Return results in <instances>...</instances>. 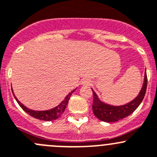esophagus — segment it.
<instances>
[{
  "instance_id": "1",
  "label": "esophagus",
  "mask_w": 157,
  "mask_h": 157,
  "mask_svg": "<svg viewBox=\"0 0 157 157\" xmlns=\"http://www.w3.org/2000/svg\"><path fill=\"white\" fill-rule=\"evenodd\" d=\"M91 81L89 79H83L82 81V85L84 86H91Z\"/></svg>"
}]
</instances>
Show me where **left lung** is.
<instances>
[{"mask_svg":"<svg viewBox=\"0 0 157 157\" xmlns=\"http://www.w3.org/2000/svg\"><path fill=\"white\" fill-rule=\"evenodd\" d=\"M147 87V73H145L144 82L143 87L140 90L139 95L132 100L129 103L122 105H111L105 102L100 101L98 95L95 92H93V103H92V110L94 115L99 120L106 122H114L127 117L132 114L140 105L146 94Z\"/></svg>","mask_w":157,"mask_h":157,"instance_id":"8db88e82","label":"left lung"}]
</instances>
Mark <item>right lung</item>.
<instances>
[{"instance_id": "obj_1", "label": "right lung", "mask_w": 157, "mask_h": 157, "mask_svg": "<svg viewBox=\"0 0 157 157\" xmlns=\"http://www.w3.org/2000/svg\"><path fill=\"white\" fill-rule=\"evenodd\" d=\"M75 89H74V90L71 91V92H69V93L66 95L65 99H64L59 105H57V106L55 107V108L52 109L44 110V111H35V110L30 109L27 108V107H25L23 104L21 103V102L18 101V99L16 98L14 92H13V89H12V92L14 98H15L16 101L17 102V103L19 104V105H20L22 109H23L25 112H26L28 114H29L30 116L35 118V119H40V120L52 121V120H55V119H57L58 118L60 117V116L62 115V113L65 112V108H66V105H68V100H69L71 94L75 91Z\"/></svg>"}]
</instances>
